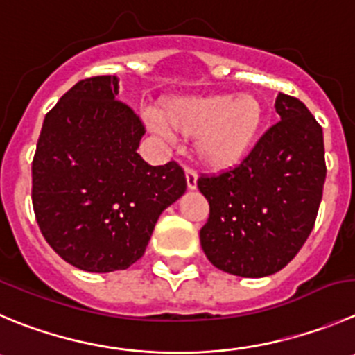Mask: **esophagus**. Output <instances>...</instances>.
Wrapping results in <instances>:
<instances>
[{
  "instance_id": "34e87169",
  "label": "esophagus",
  "mask_w": 355,
  "mask_h": 355,
  "mask_svg": "<svg viewBox=\"0 0 355 355\" xmlns=\"http://www.w3.org/2000/svg\"><path fill=\"white\" fill-rule=\"evenodd\" d=\"M185 182H187V189L189 191H194L198 187V173L191 168L185 170Z\"/></svg>"
}]
</instances>
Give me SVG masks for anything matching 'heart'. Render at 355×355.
<instances>
[{
    "mask_svg": "<svg viewBox=\"0 0 355 355\" xmlns=\"http://www.w3.org/2000/svg\"><path fill=\"white\" fill-rule=\"evenodd\" d=\"M266 121L256 94L178 96L162 105L161 122L173 135L194 140V154L205 168L226 171L250 154Z\"/></svg>",
    "mask_w": 355,
    "mask_h": 355,
    "instance_id": "1",
    "label": "heart"
}]
</instances>
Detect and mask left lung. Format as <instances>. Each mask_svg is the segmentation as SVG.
I'll return each mask as SVG.
<instances>
[{
  "mask_svg": "<svg viewBox=\"0 0 355 355\" xmlns=\"http://www.w3.org/2000/svg\"><path fill=\"white\" fill-rule=\"evenodd\" d=\"M280 122L240 166L198 180L210 205L200 240L211 264L236 277L273 275L310 236L326 182L322 128L300 99L280 94Z\"/></svg>",
  "mask_w": 355,
  "mask_h": 355,
  "instance_id": "8db88e82",
  "label": "left lung"
}]
</instances>
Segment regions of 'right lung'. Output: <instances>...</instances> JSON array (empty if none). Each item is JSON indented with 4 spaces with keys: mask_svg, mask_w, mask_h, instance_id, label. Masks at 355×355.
Listing matches in <instances>:
<instances>
[{
    "mask_svg": "<svg viewBox=\"0 0 355 355\" xmlns=\"http://www.w3.org/2000/svg\"><path fill=\"white\" fill-rule=\"evenodd\" d=\"M119 78L73 85L45 115L33 159V208L47 243L78 270H125L145 254L159 215L185 193L175 161L150 166L145 128L115 99Z\"/></svg>",
    "mask_w": 355,
    "mask_h": 355,
    "instance_id": "add662e5",
    "label": "right lung"
}]
</instances>
